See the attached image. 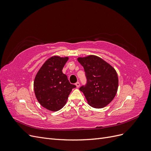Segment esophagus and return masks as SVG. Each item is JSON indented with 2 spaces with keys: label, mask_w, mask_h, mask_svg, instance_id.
Returning a JSON list of instances; mask_svg holds the SVG:
<instances>
[{
  "label": "esophagus",
  "mask_w": 151,
  "mask_h": 151,
  "mask_svg": "<svg viewBox=\"0 0 151 151\" xmlns=\"http://www.w3.org/2000/svg\"><path fill=\"white\" fill-rule=\"evenodd\" d=\"M76 86L77 88H79V87L80 86V83H79V82H77V83H76Z\"/></svg>",
  "instance_id": "esophagus-1"
}]
</instances>
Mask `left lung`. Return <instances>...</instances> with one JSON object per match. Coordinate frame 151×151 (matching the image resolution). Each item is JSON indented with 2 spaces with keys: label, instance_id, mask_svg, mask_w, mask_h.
<instances>
[{
  "label": "left lung",
  "instance_id": "left-lung-1",
  "mask_svg": "<svg viewBox=\"0 0 151 151\" xmlns=\"http://www.w3.org/2000/svg\"><path fill=\"white\" fill-rule=\"evenodd\" d=\"M77 60L84 67L86 84L81 86L83 92L91 106L102 108L115 98L118 90L117 73L112 66L95 55L79 57Z\"/></svg>",
  "mask_w": 151,
  "mask_h": 151
}]
</instances>
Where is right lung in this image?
Instances as JSON below:
<instances>
[{
  "instance_id": "add662e5",
  "label": "right lung",
  "mask_w": 151,
  "mask_h": 151,
  "mask_svg": "<svg viewBox=\"0 0 151 151\" xmlns=\"http://www.w3.org/2000/svg\"><path fill=\"white\" fill-rule=\"evenodd\" d=\"M68 57L53 56L44 63L34 81L36 99L44 108L52 111L60 110L67 103L76 86L70 83L62 69Z\"/></svg>"
}]
</instances>
